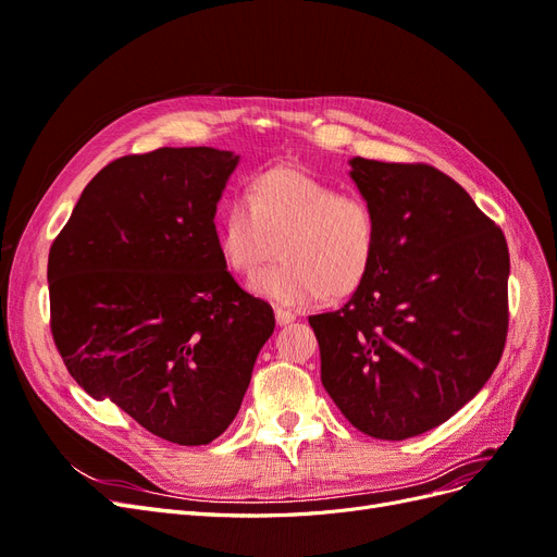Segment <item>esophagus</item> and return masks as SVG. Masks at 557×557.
<instances>
[{"instance_id":"34e87169","label":"esophagus","mask_w":557,"mask_h":557,"mask_svg":"<svg viewBox=\"0 0 557 557\" xmlns=\"http://www.w3.org/2000/svg\"><path fill=\"white\" fill-rule=\"evenodd\" d=\"M274 315H276V323L278 325H290V323H295V318H297L293 311L281 309V307L274 311Z\"/></svg>"}]
</instances>
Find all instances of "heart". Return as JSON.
Wrapping results in <instances>:
<instances>
[{"label": "heart", "mask_w": 557, "mask_h": 557, "mask_svg": "<svg viewBox=\"0 0 557 557\" xmlns=\"http://www.w3.org/2000/svg\"><path fill=\"white\" fill-rule=\"evenodd\" d=\"M381 218L358 190L295 166H276L250 181L248 195L232 197L218 215V248L234 274L250 276L252 293L285 307L362 288L379 258Z\"/></svg>", "instance_id": "b5f03b06"}]
</instances>
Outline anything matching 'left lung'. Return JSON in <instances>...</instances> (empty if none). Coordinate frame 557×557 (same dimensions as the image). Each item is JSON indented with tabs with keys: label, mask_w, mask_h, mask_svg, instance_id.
Masks as SVG:
<instances>
[{
	"label": "left lung",
	"mask_w": 557,
	"mask_h": 557,
	"mask_svg": "<svg viewBox=\"0 0 557 557\" xmlns=\"http://www.w3.org/2000/svg\"><path fill=\"white\" fill-rule=\"evenodd\" d=\"M379 258L339 311L309 315L320 381L352 428L423 434L491 379L509 332V248L462 185L423 162L352 158Z\"/></svg>",
	"instance_id": "1"
}]
</instances>
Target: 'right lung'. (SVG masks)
Wrapping results in <instances>:
<instances>
[{
	"mask_svg": "<svg viewBox=\"0 0 557 557\" xmlns=\"http://www.w3.org/2000/svg\"><path fill=\"white\" fill-rule=\"evenodd\" d=\"M237 162L207 146L117 158L48 252L50 334L74 381L181 446L230 428L276 325L218 248L215 205Z\"/></svg>",
	"mask_w": 557,
	"mask_h": 557,
	"instance_id": "1",
	"label": "right lung"
}]
</instances>
